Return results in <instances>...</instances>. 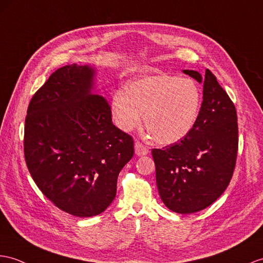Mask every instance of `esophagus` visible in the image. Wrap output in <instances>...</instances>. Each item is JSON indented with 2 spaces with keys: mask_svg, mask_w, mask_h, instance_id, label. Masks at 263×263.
<instances>
[{
  "mask_svg": "<svg viewBox=\"0 0 263 263\" xmlns=\"http://www.w3.org/2000/svg\"><path fill=\"white\" fill-rule=\"evenodd\" d=\"M148 152H149V148L144 144H142L140 142L135 143V153L137 155H146V154H148Z\"/></svg>",
  "mask_w": 263,
  "mask_h": 263,
  "instance_id": "esophagus-1",
  "label": "esophagus"
}]
</instances>
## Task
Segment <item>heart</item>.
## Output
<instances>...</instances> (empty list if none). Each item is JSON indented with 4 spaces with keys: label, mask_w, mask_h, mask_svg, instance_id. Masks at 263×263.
<instances>
[{
    "label": "heart",
    "mask_w": 263,
    "mask_h": 263,
    "mask_svg": "<svg viewBox=\"0 0 263 263\" xmlns=\"http://www.w3.org/2000/svg\"><path fill=\"white\" fill-rule=\"evenodd\" d=\"M202 95L197 83L187 77L159 73L127 83L124 92L111 100L117 126L134 129L143 114L144 126L156 143L180 142L193 129L200 114Z\"/></svg>",
    "instance_id": "1"
}]
</instances>
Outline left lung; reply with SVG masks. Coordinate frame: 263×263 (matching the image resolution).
Masks as SVG:
<instances>
[{"mask_svg": "<svg viewBox=\"0 0 263 263\" xmlns=\"http://www.w3.org/2000/svg\"><path fill=\"white\" fill-rule=\"evenodd\" d=\"M203 81V101L196 124L177 143L154 148L156 183L163 203L173 212L195 213L219 198L231 181L239 147L233 101L206 69L205 76L184 70Z\"/></svg>", "mask_w": 263, "mask_h": 263, "instance_id": "left-lung-1", "label": "left lung"}]
</instances>
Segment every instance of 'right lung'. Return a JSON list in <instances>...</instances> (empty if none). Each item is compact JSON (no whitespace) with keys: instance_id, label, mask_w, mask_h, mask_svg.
Returning a JSON list of instances; mask_svg holds the SVG:
<instances>
[{"instance_id":"add662e5","label":"right lung","mask_w":263,"mask_h":263,"mask_svg":"<svg viewBox=\"0 0 263 263\" xmlns=\"http://www.w3.org/2000/svg\"><path fill=\"white\" fill-rule=\"evenodd\" d=\"M95 71L65 66L32 97L24 126V158L36 186L73 216L98 215L116 196L134 140L112 124L109 101L91 93Z\"/></svg>"}]
</instances>
